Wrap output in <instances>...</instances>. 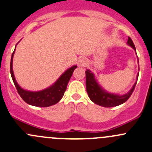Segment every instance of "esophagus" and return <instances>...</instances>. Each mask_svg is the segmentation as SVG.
<instances>
[{
    "instance_id": "34e87169",
    "label": "esophagus",
    "mask_w": 152,
    "mask_h": 152,
    "mask_svg": "<svg viewBox=\"0 0 152 152\" xmlns=\"http://www.w3.org/2000/svg\"><path fill=\"white\" fill-rule=\"evenodd\" d=\"M78 66H85L87 64V60L86 59V58H80L79 60H78Z\"/></svg>"
}]
</instances>
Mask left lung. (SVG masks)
<instances>
[{
  "label": "left lung",
  "instance_id": "1",
  "mask_svg": "<svg viewBox=\"0 0 152 152\" xmlns=\"http://www.w3.org/2000/svg\"><path fill=\"white\" fill-rule=\"evenodd\" d=\"M127 44L133 48L134 50L136 52L134 44L129 37L128 38ZM138 75H139V73L137 75V79L138 78ZM137 81V80H136L132 88L126 94H115V93L109 92L103 88V87L99 84V83L96 80L94 73H92L88 69L86 71V91L88 93V97L90 100L94 102L95 104L103 106V107H114V106H119L125 103L132 95L136 86Z\"/></svg>",
  "mask_w": 152,
  "mask_h": 152
}]
</instances>
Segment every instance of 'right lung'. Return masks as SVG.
<instances>
[{
    "instance_id": "obj_1",
    "label": "right lung",
    "mask_w": 152,
    "mask_h": 152,
    "mask_svg": "<svg viewBox=\"0 0 152 152\" xmlns=\"http://www.w3.org/2000/svg\"><path fill=\"white\" fill-rule=\"evenodd\" d=\"M15 51V49L12 55L11 63H10V72H11L12 78L15 86L17 88L18 92L20 94L21 98L28 104L37 106V107H48V106H51L58 103L64 96V92L66 90L69 81L73 74V72L77 66L75 65L70 67L66 71L64 72L52 86L45 89L37 91H28V90L23 89V88H21L18 85L12 69V61Z\"/></svg>"
}]
</instances>
